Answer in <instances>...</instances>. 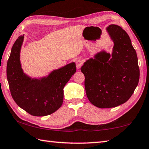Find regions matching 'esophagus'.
<instances>
[{
    "instance_id": "1",
    "label": "esophagus",
    "mask_w": 149,
    "mask_h": 149,
    "mask_svg": "<svg viewBox=\"0 0 149 149\" xmlns=\"http://www.w3.org/2000/svg\"><path fill=\"white\" fill-rule=\"evenodd\" d=\"M82 64H83L82 60H78L77 61V62H76V66H77V69H79L80 68V67H81V66L82 65Z\"/></svg>"
}]
</instances>
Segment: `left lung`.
I'll list each match as a JSON object with an SVG mask.
<instances>
[{
  "instance_id": "8db88e82",
  "label": "left lung",
  "mask_w": 149,
  "mask_h": 149,
  "mask_svg": "<svg viewBox=\"0 0 149 149\" xmlns=\"http://www.w3.org/2000/svg\"><path fill=\"white\" fill-rule=\"evenodd\" d=\"M106 30L113 42L111 53L100 50L81 67L87 97L100 108H114L127 102L139 80L137 54L127 33L116 24Z\"/></svg>"
}]
</instances>
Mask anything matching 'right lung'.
<instances>
[{"label": "right lung", "mask_w": 149, "mask_h": 149, "mask_svg": "<svg viewBox=\"0 0 149 149\" xmlns=\"http://www.w3.org/2000/svg\"><path fill=\"white\" fill-rule=\"evenodd\" d=\"M24 35L14 43L7 63V79L11 95L19 107L33 116H45L60 108L63 88L76 72L74 62L50 71L47 76L32 78L22 69L20 53Z\"/></svg>", "instance_id": "obj_1"}]
</instances>
